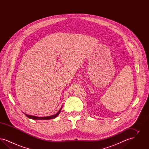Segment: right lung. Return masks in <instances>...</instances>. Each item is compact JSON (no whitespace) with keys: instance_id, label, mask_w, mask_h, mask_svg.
I'll return each mask as SVG.
<instances>
[{"instance_id":"1","label":"right lung","mask_w":149,"mask_h":149,"mask_svg":"<svg viewBox=\"0 0 149 149\" xmlns=\"http://www.w3.org/2000/svg\"><path fill=\"white\" fill-rule=\"evenodd\" d=\"M62 107L60 109V110L58 111V112L55 114H54V115H52V116H47V117H37L35 116H32V115H29V114H27L23 112V113L25 114V115L29 117V118H31V119H32V120H51V119H52V118H56L57 116L59 114V113H60L61 112V110L62 109Z\"/></svg>"}]
</instances>
